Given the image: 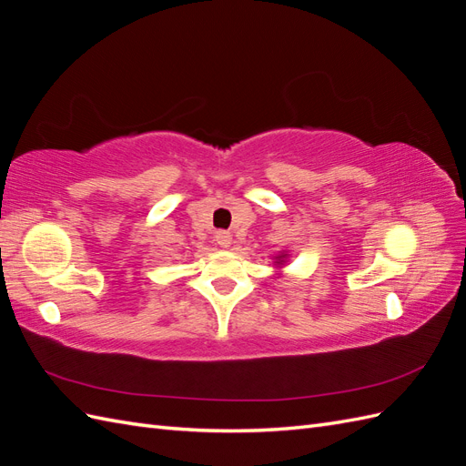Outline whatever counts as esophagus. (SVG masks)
<instances>
[{"instance_id":"esophagus-1","label":"esophagus","mask_w":466,"mask_h":466,"mask_svg":"<svg viewBox=\"0 0 466 466\" xmlns=\"http://www.w3.org/2000/svg\"><path fill=\"white\" fill-rule=\"evenodd\" d=\"M231 241H233V237H231L229 231H218V233H216V243H218L219 247H229Z\"/></svg>"}]
</instances>
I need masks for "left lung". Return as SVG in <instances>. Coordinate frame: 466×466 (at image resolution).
<instances>
[{"label":"left lung","mask_w":466,"mask_h":466,"mask_svg":"<svg viewBox=\"0 0 466 466\" xmlns=\"http://www.w3.org/2000/svg\"><path fill=\"white\" fill-rule=\"evenodd\" d=\"M284 258H286V257H284V255H281V257H276V260H278V264H281V262H284Z\"/></svg>","instance_id":"obj_1"}]
</instances>
